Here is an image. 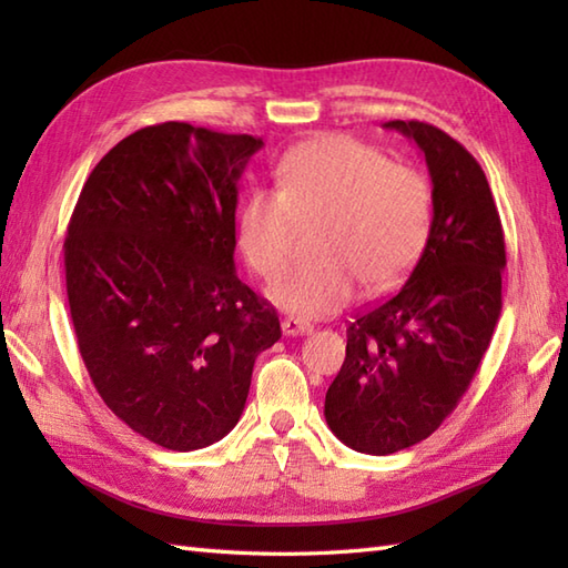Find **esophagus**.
I'll list each match as a JSON object with an SVG mask.
<instances>
[{
  "mask_svg": "<svg viewBox=\"0 0 568 568\" xmlns=\"http://www.w3.org/2000/svg\"><path fill=\"white\" fill-rule=\"evenodd\" d=\"M281 327H283V334H287V336H303V334H307L312 329L307 322L295 320V317H285L281 322Z\"/></svg>",
  "mask_w": 568,
  "mask_h": 568,
  "instance_id": "34e87169",
  "label": "esophagus"
}]
</instances>
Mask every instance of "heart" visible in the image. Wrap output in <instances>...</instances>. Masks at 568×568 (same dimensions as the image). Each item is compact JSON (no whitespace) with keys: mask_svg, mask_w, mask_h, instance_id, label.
<instances>
[{"mask_svg":"<svg viewBox=\"0 0 568 568\" xmlns=\"http://www.w3.org/2000/svg\"><path fill=\"white\" fill-rule=\"evenodd\" d=\"M434 216L427 175L344 134L297 143L275 165V190L241 200L236 241L253 273L273 277L297 226H312L315 258L283 271L268 287L273 305L300 320L334 315L358 283L376 295L417 263Z\"/></svg>","mask_w":568,"mask_h":568,"instance_id":"b5f03b06","label":"heart"}]
</instances>
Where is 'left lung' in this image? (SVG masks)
Wrapping results in <instances>:
<instances>
[{
  "label": "left lung",
  "instance_id": "1",
  "mask_svg": "<svg viewBox=\"0 0 568 568\" xmlns=\"http://www.w3.org/2000/svg\"><path fill=\"white\" fill-rule=\"evenodd\" d=\"M413 139L432 175L427 246L400 291L358 312L324 397L329 429L373 456L437 429L474 381L503 307L505 236L484 168L425 122H385Z\"/></svg>",
  "mask_w": 568,
  "mask_h": 568
}]
</instances>
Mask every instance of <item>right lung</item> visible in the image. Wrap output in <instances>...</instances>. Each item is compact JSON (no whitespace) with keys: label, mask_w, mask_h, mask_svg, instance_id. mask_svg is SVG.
<instances>
[{"label":"right lung","mask_w":568,"mask_h":568,"mask_svg":"<svg viewBox=\"0 0 568 568\" xmlns=\"http://www.w3.org/2000/svg\"><path fill=\"white\" fill-rule=\"evenodd\" d=\"M263 141L185 122L139 129L94 165L65 236L72 327L104 405L192 452L244 413L281 322L234 271L236 180Z\"/></svg>","instance_id":"obj_1"}]
</instances>
